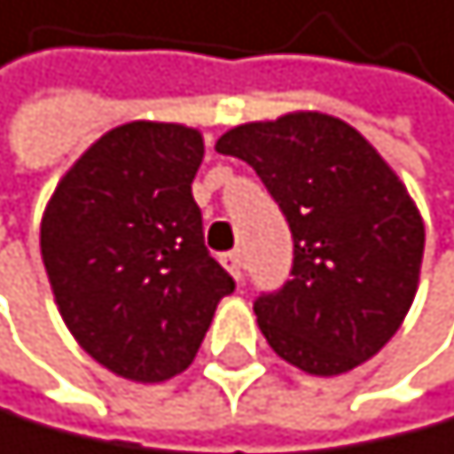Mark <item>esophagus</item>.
I'll list each match as a JSON object with an SVG mask.
<instances>
[{"label":"esophagus","mask_w":454,"mask_h":454,"mask_svg":"<svg viewBox=\"0 0 454 454\" xmlns=\"http://www.w3.org/2000/svg\"><path fill=\"white\" fill-rule=\"evenodd\" d=\"M223 266H225V272L234 278V281H240V278H243V254L240 252L223 254Z\"/></svg>","instance_id":"34e87169"}]
</instances>
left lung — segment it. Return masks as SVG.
Listing matches in <instances>:
<instances>
[{"label": "left lung", "mask_w": 454, "mask_h": 454, "mask_svg": "<svg viewBox=\"0 0 454 454\" xmlns=\"http://www.w3.org/2000/svg\"><path fill=\"white\" fill-rule=\"evenodd\" d=\"M217 153L254 168L293 231V278L254 301L269 348L313 377L377 356L418 295L426 243L394 168L356 127L313 109L231 127Z\"/></svg>", "instance_id": "8db88e82"}]
</instances>
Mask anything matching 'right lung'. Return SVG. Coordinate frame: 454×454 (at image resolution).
Masks as SVG:
<instances>
[{
  "instance_id": "1",
  "label": "right lung",
  "mask_w": 454,
  "mask_h": 454,
  "mask_svg": "<svg viewBox=\"0 0 454 454\" xmlns=\"http://www.w3.org/2000/svg\"><path fill=\"white\" fill-rule=\"evenodd\" d=\"M202 156L200 129L129 121L83 150L43 211L40 252L68 333L129 382L185 371L234 289L191 193Z\"/></svg>"
}]
</instances>
